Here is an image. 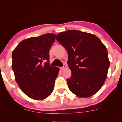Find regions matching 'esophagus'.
Instances as JSON below:
<instances>
[{"label": "esophagus", "mask_w": 122, "mask_h": 122, "mask_svg": "<svg viewBox=\"0 0 122 122\" xmlns=\"http://www.w3.org/2000/svg\"><path fill=\"white\" fill-rule=\"evenodd\" d=\"M66 65H63V67H60V69L62 70H62H64V69H65L66 68Z\"/></svg>", "instance_id": "1"}]
</instances>
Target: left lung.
Listing matches in <instances>:
<instances>
[{
  "mask_svg": "<svg viewBox=\"0 0 122 122\" xmlns=\"http://www.w3.org/2000/svg\"><path fill=\"white\" fill-rule=\"evenodd\" d=\"M56 40L68 52L71 71L69 90L80 97L95 94L106 81L110 61L106 47L97 36L77 30L60 33Z\"/></svg>",
  "mask_w": 122,
  "mask_h": 122,
  "instance_id": "8db88e82",
  "label": "left lung"
}]
</instances>
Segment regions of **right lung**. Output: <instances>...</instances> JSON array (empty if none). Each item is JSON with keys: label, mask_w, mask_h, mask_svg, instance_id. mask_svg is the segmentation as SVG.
Here are the masks:
<instances>
[{"label": "right lung", "mask_w": 122, "mask_h": 122, "mask_svg": "<svg viewBox=\"0 0 122 122\" xmlns=\"http://www.w3.org/2000/svg\"><path fill=\"white\" fill-rule=\"evenodd\" d=\"M52 33L21 41L12 52V67L21 90L36 100L52 93L60 69L49 63V49L55 40Z\"/></svg>", "instance_id": "obj_1"}]
</instances>
